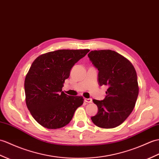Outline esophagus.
Wrapping results in <instances>:
<instances>
[{
  "instance_id": "34e87169",
  "label": "esophagus",
  "mask_w": 159,
  "mask_h": 159,
  "mask_svg": "<svg viewBox=\"0 0 159 159\" xmlns=\"http://www.w3.org/2000/svg\"><path fill=\"white\" fill-rule=\"evenodd\" d=\"M84 102H86L87 103H91L92 99L91 98H85L84 99Z\"/></svg>"
}]
</instances>
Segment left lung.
Returning a JSON list of instances; mask_svg holds the SVG:
<instances>
[{
  "instance_id": "8db88e82",
  "label": "left lung",
  "mask_w": 159,
  "mask_h": 159,
  "mask_svg": "<svg viewBox=\"0 0 159 159\" xmlns=\"http://www.w3.org/2000/svg\"><path fill=\"white\" fill-rule=\"evenodd\" d=\"M88 57L99 71L98 84L108 86L103 100L93 99L98 112L91 120L99 127L114 128L134 108L139 93L137 74L131 63L114 51H91Z\"/></svg>"
}]
</instances>
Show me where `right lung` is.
I'll return each instance as SVG.
<instances>
[{
	"label": "right lung",
	"instance_id": "obj_1",
	"mask_svg": "<svg viewBox=\"0 0 159 159\" xmlns=\"http://www.w3.org/2000/svg\"><path fill=\"white\" fill-rule=\"evenodd\" d=\"M89 49H61L40 55L33 61L24 82L25 103L33 118L47 129H59L72 120L82 96H70L62 91L76 63Z\"/></svg>",
	"mask_w": 159,
	"mask_h": 159
}]
</instances>
